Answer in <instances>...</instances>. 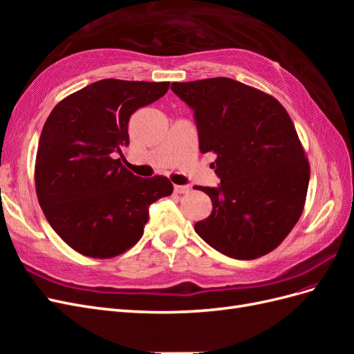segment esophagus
I'll use <instances>...</instances> for the list:
<instances>
[{"instance_id":"obj_1","label":"esophagus","mask_w":354,"mask_h":354,"mask_svg":"<svg viewBox=\"0 0 354 354\" xmlns=\"http://www.w3.org/2000/svg\"><path fill=\"white\" fill-rule=\"evenodd\" d=\"M174 192H176V194L185 195V194H189L190 187H189V186H174Z\"/></svg>"}]
</instances>
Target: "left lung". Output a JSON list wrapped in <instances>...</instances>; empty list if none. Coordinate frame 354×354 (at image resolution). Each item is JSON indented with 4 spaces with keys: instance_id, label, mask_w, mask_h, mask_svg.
<instances>
[{
    "instance_id": "left-lung-1",
    "label": "left lung",
    "mask_w": 354,
    "mask_h": 354,
    "mask_svg": "<svg viewBox=\"0 0 354 354\" xmlns=\"http://www.w3.org/2000/svg\"><path fill=\"white\" fill-rule=\"evenodd\" d=\"M195 112L199 151L217 155L209 217L195 224L214 250L254 260L282 243L304 209L310 165L286 109L273 95L230 78L173 82Z\"/></svg>"
}]
</instances>
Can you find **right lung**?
<instances>
[{
    "instance_id": "add662e5",
    "label": "right lung",
    "mask_w": 354,
    "mask_h": 354,
    "mask_svg": "<svg viewBox=\"0 0 354 354\" xmlns=\"http://www.w3.org/2000/svg\"><path fill=\"white\" fill-rule=\"evenodd\" d=\"M169 82L100 80L59 102L42 127L35 159L39 207L72 250L112 259L143 236L149 205L173 194L164 176L142 178L122 164L131 115Z\"/></svg>"
}]
</instances>
